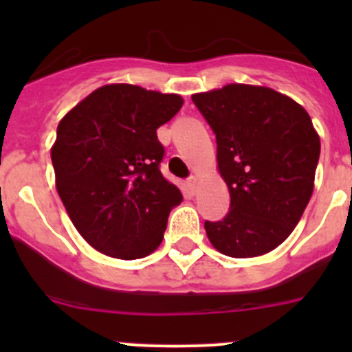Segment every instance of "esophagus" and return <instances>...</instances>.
Returning a JSON list of instances; mask_svg holds the SVG:
<instances>
[{
  "label": "esophagus",
  "mask_w": 352,
  "mask_h": 352,
  "mask_svg": "<svg viewBox=\"0 0 352 352\" xmlns=\"http://www.w3.org/2000/svg\"><path fill=\"white\" fill-rule=\"evenodd\" d=\"M187 187H189V190L192 194L197 192V179H196V177H190V179L187 180Z\"/></svg>",
  "instance_id": "34e87169"
}]
</instances>
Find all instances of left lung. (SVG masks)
<instances>
[{"label": "left lung", "mask_w": 352, "mask_h": 352, "mask_svg": "<svg viewBox=\"0 0 352 352\" xmlns=\"http://www.w3.org/2000/svg\"><path fill=\"white\" fill-rule=\"evenodd\" d=\"M216 134L218 170L230 192L221 221H206L212 247L235 258L279 247L300 221L315 186L320 138L308 112L287 95L230 83L194 94Z\"/></svg>", "instance_id": "8db88e82"}]
</instances>
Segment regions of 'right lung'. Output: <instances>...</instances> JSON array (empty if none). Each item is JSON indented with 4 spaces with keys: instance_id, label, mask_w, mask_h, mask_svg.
<instances>
[{
    "instance_id": "add662e5",
    "label": "right lung",
    "mask_w": 352,
    "mask_h": 352,
    "mask_svg": "<svg viewBox=\"0 0 352 352\" xmlns=\"http://www.w3.org/2000/svg\"><path fill=\"white\" fill-rule=\"evenodd\" d=\"M184 104L177 94L104 85L61 119L51 148L56 189L74 228L95 250L122 261L162 243L182 194L158 165L156 129Z\"/></svg>"
}]
</instances>
